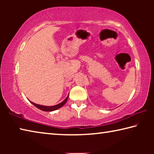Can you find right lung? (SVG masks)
I'll return each instance as SVG.
<instances>
[{"instance_id":"1","label":"right lung","mask_w":154,"mask_h":154,"mask_svg":"<svg viewBox=\"0 0 154 154\" xmlns=\"http://www.w3.org/2000/svg\"><path fill=\"white\" fill-rule=\"evenodd\" d=\"M68 98H69V96H67L65 99L64 100L62 101V103H60L58 105H54V106H43V105H37V104H35L32 102H30L32 104H33L34 105H35L36 107H37L38 109H41V110L44 111H55L56 109H58L60 107H62V106H63L65 103H66V101L68 100Z\"/></svg>"}]
</instances>
